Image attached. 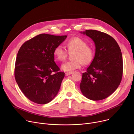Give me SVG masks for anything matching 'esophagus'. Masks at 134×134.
Instances as JSON below:
<instances>
[{"mask_svg":"<svg viewBox=\"0 0 134 134\" xmlns=\"http://www.w3.org/2000/svg\"><path fill=\"white\" fill-rule=\"evenodd\" d=\"M72 73H73V72H66V73H65V75H66V76H68V75H70V74H72Z\"/></svg>","mask_w":134,"mask_h":134,"instance_id":"1","label":"esophagus"}]
</instances>
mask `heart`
Returning a JSON list of instances; mask_svg holds the SVG:
<instances>
[{
    "instance_id": "heart-1",
    "label": "heart",
    "mask_w": 134,
    "mask_h": 134,
    "mask_svg": "<svg viewBox=\"0 0 134 134\" xmlns=\"http://www.w3.org/2000/svg\"><path fill=\"white\" fill-rule=\"evenodd\" d=\"M69 52H75L72 55V61H67L62 65V70L67 72L81 68L83 63L88 64L92 61L94 52L93 49L88 47L87 43L79 37H74L70 38L66 42ZM54 55L58 61H64L67 57V52L61 45H58L54 49Z\"/></svg>"
}]
</instances>
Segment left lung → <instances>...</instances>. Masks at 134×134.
<instances>
[{
  "label": "left lung",
  "instance_id": "left-lung-1",
  "mask_svg": "<svg viewBox=\"0 0 134 134\" xmlns=\"http://www.w3.org/2000/svg\"><path fill=\"white\" fill-rule=\"evenodd\" d=\"M91 38L95 45L94 58L82 73L80 88L88 99L98 101L112 94L120 85L123 74L121 49L109 35L96 30L80 32Z\"/></svg>",
  "mask_w": 134,
  "mask_h": 134
}]
</instances>
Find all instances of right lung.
<instances>
[{
    "mask_svg": "<svg viewBox=\"0 0 134 134\" xmlns=\"http://www.w3.org/2000/svg\"><path fill=\"white\" fill-rule=\"evenodd\" d=\"M67 37L40 34L20 48L15 60V79L21 92L31 101L46 104L58 94L65 73L59 72L53 52Z\"/></svg>",
    "mask_w": 134,
    "mask_h": 134,
    "instance_id": "add662e5",
    "label": "right lung"
}]
</instances>
